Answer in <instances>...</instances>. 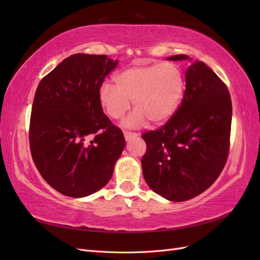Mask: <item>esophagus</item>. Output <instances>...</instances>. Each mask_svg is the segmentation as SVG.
Returning <instances> with one entry per match:
<instances>
[{
	"instance_id": "esophagus-1",
	"label": "esophagus",
	"mask_w": 260,
	"mask_h": 260,
	"mask_svg": "<svg viewBox=\"0 0 260 260\" xmlns=\"http://www.w3.org/2000/svg\"><path fill=\"white\" fill-rule=\"evenodd\" d=\"M123 136H124L125 141H130V140H131V139H133V138H137L139 135H138V133H135V132L124 131V132H123Z\"/></svg>"
}]
</instances>
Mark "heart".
<instances>
[{
  "mask_svg": "<svg viewBox=\"0 0 260 260\" xmlns=\"http://www.w3.org/2000/svg\"><path fill=\"white\" fill-rule=\"evenodd\" d=\"M116 85L102 84L99 99L112 119H119L131 106L136 107L125 119V127L136 128L147 119L154 124L168 121L177 111L184 93V76L174 62L132 66L115 76Z\"/></svg>",
  "mask_w": 260,
  "mask_h": 260,
  "instance_id": "1",
  "label": "heart"
}]
</instances>
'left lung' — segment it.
Instances as JSON below:
<instances>
[{"mask_svg": "<svg viewBox=\"0 0 260 260\" xmlns=\"http://www.w3.org/2000/svg\"><path fill=\"white\" fill-rule=\"evenodd\" d=\"M188 59L181 54L168 60ZM232 103L223 81L203 61L185 72L182 103L162 127L142 135L143 176L148 186L171 202L200 195L215 182L230 147Z\"/></svg>", "mask_w": 260, "mask_h": 260, "instance_id": "left-lung-1", "label": "left lung"}]
</instances>
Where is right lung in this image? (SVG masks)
Listing matches in <instances>:
<instances>
[{"mask_svg":"<svg viewBox=\"0 0 260 260\" xmlns=\"http://www.w3.org/2000/svg\"><path fill=\"white\" fill-rule=\"evenodd\" d=\"M118 60L78 53L38 85L31 109V156L42 178L69 198H84L111 180L125 141L103 113L99 92Z\"/></svg>","mask_w":260,"mask_h":260,"instance_id":"add662e5","label":"right lung"}]
</instances>
